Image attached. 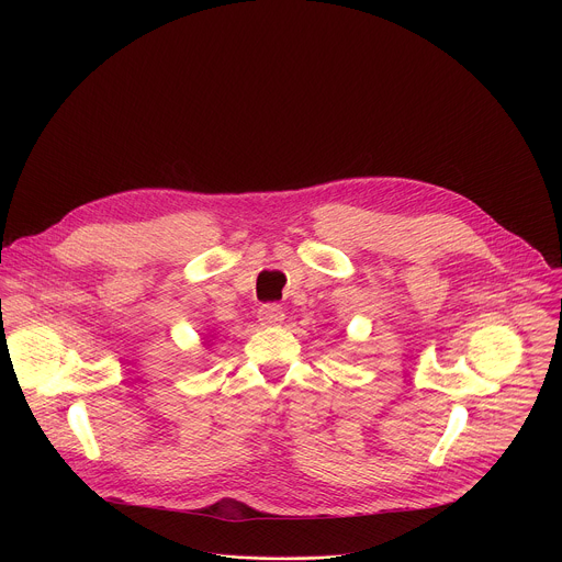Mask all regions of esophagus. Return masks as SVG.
<instances>
[{"instance_id":"esophagus-1","label":"esophagus","mask_w":562,"mask_h":562,"mask_svg":"<svg viewBox=\"0 0 562 562\" xmlns=\"http://www.w3.org/2000/svg\"><path fill=\"white\" fill-rule=\"evenodd\" d=\"M258 319L262 327H276L284 319V311L278 304H265L258 308Z\"/></svg>"}]
</instances>
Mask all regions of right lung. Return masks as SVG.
<instances>
[{
	"instance_id": "obj_1",
	"label": "right lung",
	"mask_w": 562,
	"mask_h": 562,
	"mask_svg": "<svg viewBox=\"0 0 562 562\" xmlns=\"http://www.w3.org/2000/svg\"><path fill=\"white\" fill-rule=\"evenodd\" d=\"M209 338H213V336H209ZM204 345H206V342H204Z\"/></svg>"
}]
</instances>
